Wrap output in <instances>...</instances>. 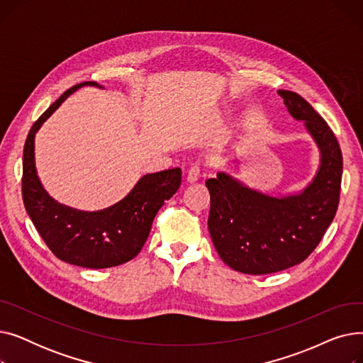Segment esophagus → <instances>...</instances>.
Segmentation results:
<instances>
[{
	"label": "esophagus",
	"mask_w": 363,
	"mask_h": 363,
	"mask_svg": "<svg viewBox=\"0 0 363 363\" xmlns=\"http://www.w3.org/2000/svg\"><path fill=\"white\" fill-rule=\"evenodd\" d=\"M201 174H200V167L199 166H193L188 169V174H186V182L189 184H194L200 179Z\"/></svg>",
	"instance_id": "1"
}]
</instances>
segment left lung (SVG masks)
Wrapping results in <instances>:
<instances>
[{"label": "left lung", "mask_w": 363, "mask_h": 363, "mask_svg": "<svg viewBox=\"0 0 363 363\" xmlns=\"http://www.w3.org/2000/svg\"><path fill=\"white\" fill-rule=\"evenodd\" d=\"M278 95L315 140L320 163L312 182L297 194L269 196L219 172L206 181L211 193L208 233L220 259L234 271L266 275L301 263L333 222L342 174L334 132L315 108L293 91Z\"/></svg>", "instance_id": "8db88e82"}]
</instances>
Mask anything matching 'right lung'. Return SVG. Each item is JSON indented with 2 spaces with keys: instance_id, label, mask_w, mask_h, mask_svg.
<instances>
[{
  "instance_id": "obj_1",
  "label": "right lung",
  "mask_w": 363,
  "mask_h": 363,
  "mask_svg": "<svg viewBox=\"0 0 363 363\" xmlns=\"http://www.w3.org/2000/svg\"><path fill=\"white\" fill-rule=\"evenodd\" d=\"M86 85L103 88L92 81L72 86L32 125L23 150L22 194L36 231L57 257L82 268L104 269L141 252L159 208L178 191L181 169L144 175L125 199L103 211L82 212L55 201L36 175L35 133L70 94Z\"/></svg>"
}]
</instances>
